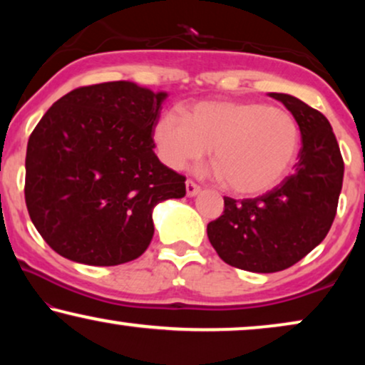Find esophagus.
Listing matches in <instances>:
<instances>
[{
    "instance_id": "1",
    "label": "esophagus",
    "mask_w": 365,
    "mask_h": 365,
    "mask_svg": "<svg viewBox=\"0 0 365 365\" xmlns=\"http://www.w3.org/2000/svg\"><path fill=\"white\" fill-rule=\"evenodd\" d=\"M199 191H201V187H199L197 184L192 181V179H187V181H186V192H187V196H196Z\"/></svg>"
}]
</instances>
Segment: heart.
<instances>
[{
  "label": "heart",
  "instance_id": "1",
  "mask_svg": "<svg viewBox=\"0 0 365 365\" xmlns=\"http://www.w3.org/2000/svg\"><path fill=\"white\" fill-rule=\"evenodd\" d=\"M154 143L173 169L202 159L211 149L216 173L229 191L244 196L276 187L296 161L301 131L287 109L257 101H202L182 118L166 113Z\"/></svg>",
  "mask_w": 365,
  "mask_h": 365
}]
</instances>
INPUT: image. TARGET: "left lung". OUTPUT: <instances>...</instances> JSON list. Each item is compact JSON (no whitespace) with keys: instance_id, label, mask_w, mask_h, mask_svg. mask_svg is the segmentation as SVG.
<instances>
[{"instance_id":"8db88e82","label":"left lung","mask_w":365,"mask_h":365,"mask_svg":"<svg viewBox=\"0 0 365 365\" xmlns=\"http://www.w3.org/2000/svg\"><path fill=\"white\" fill-rule=\"evenodd\" d=\"M281 101L301 129L294 173L262 196L224 197V211L207 224V237L229 266L277 272L294 266L327 236L337 212L344 161L331 123L317 109L282 93Z\"/></svg>"}]
</instances>
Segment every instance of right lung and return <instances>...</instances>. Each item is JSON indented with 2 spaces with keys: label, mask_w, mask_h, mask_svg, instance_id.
Instances as JSON below:
<instances>
[{
  "label": "right lung",
  "mask_w": 365,
  "mask_h": 365,
  "mask_svg": "<svg viewBox=\"0 0 365 365\" xmlns=\"http://www.w3.org/2000/svg\"><path fill=\"white\" fill-rule=\"evenodd\" d=\"M166 93L129 81L73 89L31 133L24 199L59 256L118 266L146 251L153 207L184 197L186 178L159 161L153 133Z\"/></svg>",
  "instance_id": "add662e5"
}]
</instances>
